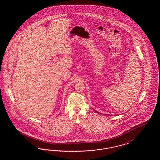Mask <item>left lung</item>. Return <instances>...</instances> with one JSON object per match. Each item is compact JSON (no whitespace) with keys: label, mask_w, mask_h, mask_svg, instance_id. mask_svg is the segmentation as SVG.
<instances>
[{"label":"left lung","mask_w":160,"mask_h":160,"mask_svg":"<svg viewBox=\"0 0 160 160\" xmlns=\"http://www.w3.org/2000/svg\"><path fill=\"white\" fill-rule=\"evenodd\" d=\"M95 112H97V113H99V112H97V111H95Z\"/></svg>","instance_id":"8db88e82"}]
</instances>
